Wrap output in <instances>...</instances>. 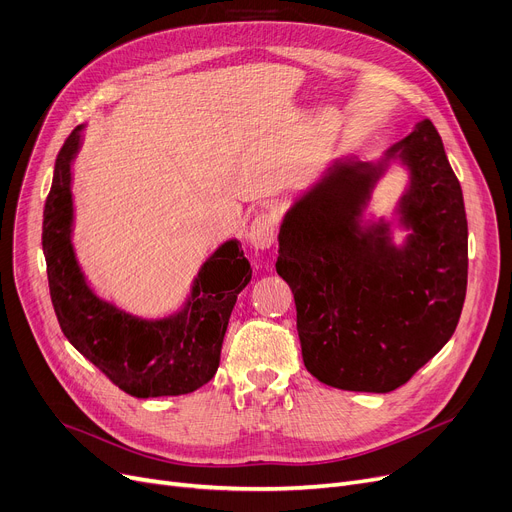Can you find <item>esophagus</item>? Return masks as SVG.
Segmentation results:
<instances>
[{
	"mask_svg": "<svg viewBox=\"0 0 512 512\" xmlns=\"http://www.w3.org/2000/svg\"><path fill=\"white\" fill-rule=\"evenodd\" d=\"M247 238L255 249H270L278 238L276 215L272 211H259L247 230Z\"/></svg>",
	"mask_w": 512,
	"mask_h": 512,
	"instance_id": "1",
	"label": "esophagus"
}]
</instances>
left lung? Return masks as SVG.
<instances>
[{
  "mask_svg": "<svg viewBox=\"0 0 512 512\" xmlns=\"http://www.w3.org/2000/svg\"><path fill=\"white\" fill-rule=\"evenodd\" d=\"M396 160L410 172L397 219L367 223L370 193ZM276 272L297 305L307 371L332 388L392 392L450 340L467 292V215L436 126L415 124L378 161L338 157L294 199Z\"/></svg>",
  "mask_w": 512,
  "mask_h": 512,
  "instance_id": "8db88e82",
  "label": "left lung"
}]
</instances>
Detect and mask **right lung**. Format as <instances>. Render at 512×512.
Segmentation results:
<instances>
[{
	"label": "right lung",
	"instance_id": "right-lung-1",
	"mask_svg": "<svg viewBox=\"0 0 512 512\" xmlns=\"http://www.w3.org/2000/svg\"><path fill=\"white\" fill-rule=\"evenodd\" d=\"M76 126L58 153L43 209V255L53 309L76 351L134 398L188 394L207 384L220 365L228 319L251 263L238 240L215 249L193 280L182 309L145 319L99 299L72 247V161L83 143Z\"/></svg>",
	"mask_w": 512,
	"mask_h": 512
}]
</instances>
